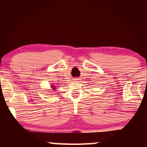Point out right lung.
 Here are the masks:
<instances>
[{"label":"right lung","instance_id":"add662e5","mask_svg":"<svg viewBox=\"0 0 147 147\" xmlns=\"http://www.w3.org/2000/svg\"><path fill=\"white\" fill-rule=\"evenodd\" d=\"M51 87L52 88H53V89H55V86H54L53 85H52V86H51Z\"/></svg>","mask_w":147,"mask_h":147}]
</instances>
